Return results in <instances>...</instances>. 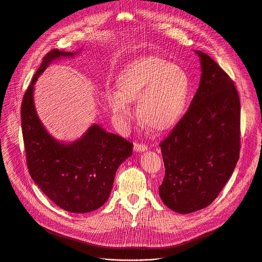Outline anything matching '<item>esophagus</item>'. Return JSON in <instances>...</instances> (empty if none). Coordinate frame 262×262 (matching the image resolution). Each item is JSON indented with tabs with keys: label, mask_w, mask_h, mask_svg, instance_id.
Listing matches in <instances>:
<instances>
[{
	"label": "esophagus",
	"mask_w": 262,
	"mask_h": 262,
	"mask_svg": "<svg viewBox=\"0 0 262 262\" xmlns=\"http://www.w3.org/2000/svg\"><path fill=\"white\" fill-rule=\"evenodd\" d=\"M147 148H148V146L143 143H135L134 144V149L138 152H144L147 150Z\"/></svg>",
	"instance_id": "obj_1"
}]
</instances>
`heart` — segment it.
Returning <instances> with one entry per match:
<instances>
[{
  "mask_svg": "<svg viewBox=\"0 0 262 262\" xmlns=\"http://www.w3.org/2000/svg\"><path fill=\"white\" fill-rule=\"evenodd\" d=\"M116 87L117 90H108L105 96L116 118H129V101L137 100L141 122L162 132L174 126L184 113L190 94V78L178 64L158 57H144L122 69Z\"/></svg>",
  "mask_w": 262,
  "mask_h": 262,
  "instance_id": "heart-1",
  "label": "heart"
}]
</instances>
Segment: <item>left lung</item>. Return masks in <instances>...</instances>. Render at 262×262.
Wrapping results in <instances>:
<instances>
[{
    "label": "left lung",
    "instance_id": "obj_1",
    "mask_svg": "<svg viewBox=\"0 0 262 262\" xmlns=\"http://www.w3.org/2000/svg\"><path fill=\"white\" fill-rule=\"evenodd\" d=\"M188 112L161 142L164 204L179 213L208 206L229 180L239 159L241 101L233 81L208 55Z\"/></svg>",
    "mask_w": 262,
    "mask_h": 262
}]
</instances>
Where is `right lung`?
<instances>
[{"mask_svg":"<svg viewBox=\"0 0 262 262\" xmlns=\"http://www.w3.org/2000/svg\"><path fill=\"white\" fill-rule=\"evenodd\" d=\"M77 53L52 50L42 59L21 102V129L27 166L34 182L64 210L85 213L108 199L118 167L132 156L133 144L93 124L78 140L64 143L45 128L36 113L34 85L55 60Z\"/></svg>","mask_w":262,"mask_h":262,"instance_id":"obj_1","label":"right lung"}]
</instances>
